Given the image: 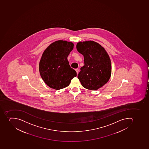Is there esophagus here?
I'll list each match as a JSON object with an SVG mask.
<instances>
[{"mask_svg": "<svg viewBox=\"0 0 149 149\" xmlns=\"http://www.w3.org/2000/svg\"><path fill=\"white\" fill-rule=\"evenodd\" d=\"M75 71H76V73H77V74H78L79 73V69L78 68H76V69H75Z\"/></svg>", "mask_w": 149, "mask_h": 149, "instance_id": "1", "label": "esophagus"}]
</instances>
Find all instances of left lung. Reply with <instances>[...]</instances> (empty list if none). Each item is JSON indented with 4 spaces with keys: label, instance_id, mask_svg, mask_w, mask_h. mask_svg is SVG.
I'll return each instance as SVG.
<instances>
[{
    "label": "left lung",
    "instance_id": "obj_1",
    "mask_svg": "<svg viewBox=\"0 0 149 149\" xmlns=\"http://www.w3.org/2000/svg\"><path fill=\"white\" fill-rule=\"evenodd\" d=\"M76 48L84 56V65L78 78L84 88L96 90L108 82L111 74V62L104 48L93 41L79 42Z\"/></svg>",
    "mask_w": 149,
    "mask_h": 149
}]
</instances>
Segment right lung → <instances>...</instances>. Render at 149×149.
Wrapping results in <instances>:
<instances>
[{
	"label": "right lung",
	"mask_w": 149,
	"mask_h": 149,
	"mask_svg": "<svg viewBox=\"0 0 149 149\" xmlns=\"http://www.w3.org/2000/svg\"><path fill=\"white\" fill-rule=\"evenodd\" d=\"M73 48L72 42L60 40L50 45L44 51L39 71L44 81L50 88L56 90L66 88L77 76L67 59Z\"/></svg>",
	"instance_id": "right-lung-1"
}]
</instances>
